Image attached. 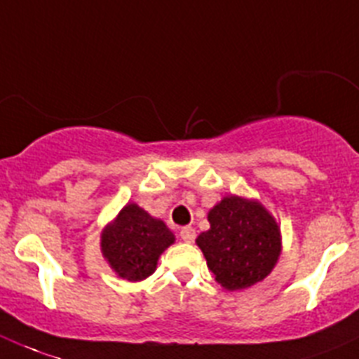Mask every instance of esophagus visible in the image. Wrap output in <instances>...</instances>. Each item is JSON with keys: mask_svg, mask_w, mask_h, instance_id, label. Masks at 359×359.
I'll use <instances>...</instances> for the list:
<instances>
[{"mask_svg": "<svg viewBox=\"0 0 359 359\" xmlns=\"http://www.w3.org/2000/svg\"><path fill=\"white\" fill-rule=\"evenodd\" d=\"M180 238H182L184 242H193V240H195V229L189 226L182 227V229H180Z\"/></svg>", "mask_w": 359, "mask_h": 359, "instance_id": "34e87169", "label": "esophagus"}]
</instances>
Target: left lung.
Instances as JSON below:
<instances>
[{
	"instance_id": "left-lung-1",
	"label": "left lung",
	"mask_w": 359,
	"mask_h": 359,
	"mask_svg": "<svg viewBox=\"0 0 359 359\" xmlns=\"http://www.w3.org/2000/svg\"><path fill=\"white\" fill-rule=\"evenodd\" d=\"M210 229L197 245L208 267L227 291L262 282L278 262L282 235L273 215L258 201L229 195L208 213Z\"/></svg>"
}]
</instances>
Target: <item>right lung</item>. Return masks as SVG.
<instances>
[{
  "instance_id": "add662e5",
  "label": "right lung",
  "mask_w": 359,
  "mask_h": 359,
  "mask_svg": "<svg viewBox=\"0 0 359 359\" xmlns=\"http://www.w3.org/2000/svg\"><path fill=\"white\" fill-rule=\"evenodd\" d=\"M175 242V235L158 218L130 202L102 229L101 251L117 276L141 282L157 269L158 257Z\"/></svg>"
}]
</instances>
